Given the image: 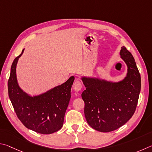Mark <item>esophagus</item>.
I'll list each match as a JSON object with an SVG mask.
<instances>
[{
  "label": "esophagus",
  "instance_id": "esophagus-1",
  "mask_svg": "<svg viewBox=\"0 0 152 152\" xmlns=\"http://www.w3.org/2000/svg\"><path fill=\"white\" fill-rule=\"evenodd\" d=\"M73 87L75 91L77 92L81 91L82 89V84L81 83V81H79V80H76V81L73 84Z\"/></svg>",
  "mask_w": 152,
  "mask_h": 152
}]
</instances>
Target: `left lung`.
<instances>
[{
  "label": "left lung",
  "instance_id": "8db88e82",
  "mask_svg": "<svg viewBox=\"0 0 152 152\" xmlns=\"http://www.w3.org/2000/svg\"><path fill=\"white\" fill-rule=\"evenodd\" d=\"M127 64V75L123 81L110 83L97 79L83 77L86 89L81 97L84 113L92 128L110 132L127 123L136 110L141 89V76L134 57L126 47L120 50Z\"/></svg>",
  "mask_w": 152,
  "mask_h": 152
}]
</instances>
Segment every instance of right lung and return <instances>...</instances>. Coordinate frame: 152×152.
Wrapping results in <instances>:
<instances>
[{
    "label": "right lung",
    "instance_id": "obj_1",
    "mask_svg": "<svg viewBox=\"0 0 152 152\" xmlns=\"http://www.w3.org/2000/svg\"><path fill=\"white\" fill-rule=\"evenodd\" d=\"M21 54L15 58L8 81L9 96L16 114L28 129L42 134H50L62 127L71 98L74 77L39 96L31 97L18 86L16 66Z\"/></svg>",
    "mask_w": 152,
    "mask_h": 152
}]
</instances>
